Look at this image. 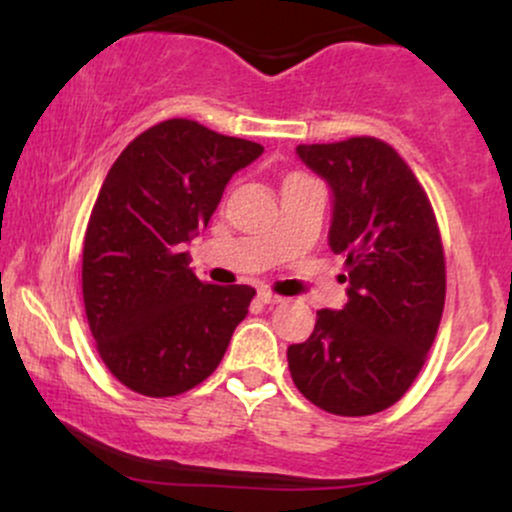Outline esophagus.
Returning a JSON list of instances; mask_svg holds the SVG:
<instances>
[{
	"instance_id": "34e87169",
	"label": "esophagus",
	"mask_w": 512,
	"mask_h": 512,
	"mask_svg": "<svg viewBox=\"0 0 512 512\" xmlns=\"http://www.w3.org/2000/svg\"><path fill=\"white\" fill-rule=\"evenodd\" d=\"M257 301H260L262 305H279L281 301H284V298L274 296V293H269V291H260V293H257Z\"/></svg>"
}]
</instances>
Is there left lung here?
I'll return each mask as SVG.
<instances>
[{"label": "left lung", "mask_w": 512, "mask_h": 512, "mask_svg": "<svg viewBox=\"0 0 512 512\" xmlns=\"http://www.w3.org/2000/svg\"><path fill=\"white\" fill-rule=\"evenodd\" d=\"M332 192L330 248L346 257L342 310L286 351L291 378L315 407L368 416L397 402L424 366L445 305V257L424 187L373 137L296 146Z\"/></svg>", "instance_id": "obj_1"}]
</instances>
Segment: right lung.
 <instances>
[{
	"label": "right lung",
	"mask_w": 512,
	"mask_h": 512,
	"mask_svg": "<svg viewBox=\"0 0 512 512\" xmlns=\"http://www.w3.org/2000/svg\"><path fill=\"white\" fill-rule=\"evenodd\" d=\"M262 151L199 122L166 120L139 134L105 175L81 281L98 354L129 390H192L248 315L252 286L202 284L182 250L207 228L228 180Z\"/></svg>",
	"instance_id": "obj_1"
}]
</instances>
